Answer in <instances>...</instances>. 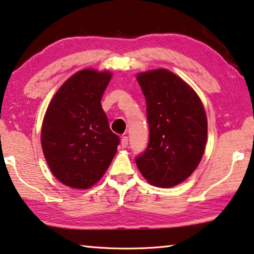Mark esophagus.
I'll return each instance as SVG.
<instances>
[{"mask_svg": "<svg viewBox=\"0 0 254 254\" xmlns=\"http://www.w3.org/2000/svg\"><path fill=\"white\" fill-rule=\"evenodd\" d=\"M122 147L123 148H126L127 146H128V137L127 136H124L123 138H122Z\"/></svg>", "mask_w": 254, "mask_h": 254, "instance_id": "34e87169", "label": "esophagus"}]
</instances>
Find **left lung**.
<instances>
[{
  "label": "left lung",
  "instance_id": "8db88e82",
  "mask_svg": "<svg viewBox=\"0 0 254 254\" xmlns=\"http://www.w3.org/2000/svg\"><path fill=\"white\" fill-rule=\"evenodd\" d=\"M146 100L148 145L136 164L149 184L171 188L191 176L207 140V117L200 99L166 69L137 75Z\"/></svg>",
  "mask_w": 254,
  "mask_h": 254
}]
</instances>
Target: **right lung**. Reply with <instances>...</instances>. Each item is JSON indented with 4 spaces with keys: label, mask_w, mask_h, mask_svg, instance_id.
<instances>
[{
    "label": "right lung",
    "mask_w": 254,
    "mask_h": 254,
    "mask_svg": "<svg viewBox=\"0 0 254 254\" xmlns=\"http://www.w3.org/2000/svg\"><path fill=\"white\" fill-rule=\"evenodd\" d=\"M109 72L83 69L69 77L46 111L41 147L54 176L65 186L88 189L100 180L117 153L101 98Z\"/></svg>",
    "instance_id": "add662e5"
}]
</instances>
